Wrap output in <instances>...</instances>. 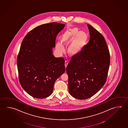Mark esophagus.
Listing matches in <instances>:
<instances>
[{
  "label": "esophagus",
  "mask_w": 128,
  "mask_h": 128,
  "mask_svg": "<svg viewBox=\"0 0 128 128\" xmlns=\"http://www.w3.org/2000/svg\"><path fill=\"white\" fill-rule=\"evenodd\" d=\"M67 65H68V62L67 61H65V67H66Z\"/></svg>",
  "instance_id": "1"
}]
</instances>
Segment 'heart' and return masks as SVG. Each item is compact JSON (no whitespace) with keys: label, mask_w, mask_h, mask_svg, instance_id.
I'll list each match as a JSON object with an SVG mask.
<instances>
[{"label":"heart","mask_w":128,"mask_h":128,"mask_svg":"<svg viewBox=\"0 0 128 128\" xmlns=\"http://www.w3.org/2000/svg\"><path fill=\"white\" fill-rule=\"evenodd\" d=\"M87 34L85 32H80L74 27L70 29L63 36L62 43L64 46L70 45L68 48V53L70 56H76L81 52L87 42ZM56 48L60 52L64 51V48L61 43L56 44Z\"/></svg>","instance_id":"obj_1"}]
</instances>
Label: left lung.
Masks as SVG:
<instances>
[{
  "label": "left lung",
  "instance_id": "left-lung-1",
  "mask_svg": "<svg viewBox=\"0 0 128 128\" xmlns=\"http://www.w3.org/2000/svg\"><path fill=\"white\" fill-rule=\"evenodd\" d=\"M88 43L80 53L72 56L66 68L70 94L85 99L101 90L106 81L110 63V52L102 35L88 24Z\"/></svg>",
  "mask_w": 128,
  "mask_h": 128
}]
</instances>
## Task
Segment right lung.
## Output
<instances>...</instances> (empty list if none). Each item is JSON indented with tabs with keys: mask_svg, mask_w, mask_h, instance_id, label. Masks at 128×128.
I'll return each mask as SVG.
<instances>
[{
	"mask_svg": "<svg viewBox=\"0 0 128 128\" xmlns=\"http://www.w3.org/2000/svg\"><path fill=\"white\" fill-rule=\"evenodd\" d=\"M65 26L56 22L39 26L27 33L21 44L16 60L19 80L34 98L50 96L56 79L65 72V60L52 54L56 36Z\"/></svg>",
	"mask_w": 128,
	"mask_h": 128,
	"instance_id": "add662e5",
	"label": "right lung"
}]
</instances>
